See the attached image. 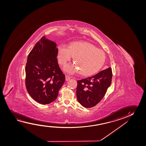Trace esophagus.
Returning a JSON list of instances; mask_svg holds the SVG:
<instances>
[{"mask_svg":"<svg viewBox=\"0 0 146 146\" xmlns=\"http://www.w3.org/2000/svg\"><path fill=\"white\" fill-rule=\"evenodd\" d=\"M70 77L68 75H66L65 76V79H66V81H68L70 79Z\"/></svg>","mask_w":146,"mask_h":146,"instance_id":"esophagus-1","label":"esophagus"}]
</instances>
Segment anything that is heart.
<instances>
[{"instance_id": "1", "label": "heart", "mask_w": 146, "mask_h": 146, "mask_svg": "<svg viewBox=\"0 0 146 146\" xmlns=\"http://www.w3.org/2000/svg\"><path fill=\"white\" fill-rule=\"evenodd\" d=\"M73 56L75 63L67 64L64 70L70 74L79 71L80 74L84 76H89L98 72L106 60L104 51L89 43L75 42L69 47L65 44L59 46L58 58L60 64L64 65Z\"/></svg>"}]
</instances>
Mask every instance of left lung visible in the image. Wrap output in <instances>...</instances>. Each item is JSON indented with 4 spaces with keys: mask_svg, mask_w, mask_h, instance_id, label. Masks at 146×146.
I'll use <instances>...</instances> for the list:
<instances>
[{
    "mask_svg": "<svg viewBox=\"0 0 146 146\" xmlns=\"http://www.w3.org/2000/svg\"><path fill=\"white\" fill-rule=\"evenodd\" d=\"M112 78V69L109 67L94 76L78 80L76 94L78 102L85 108L96 105L106 94Z\"/></svg>",
    "mask_w": 146,
    "mask_h": 146,
    "instance_id": "obj_1",
    "label": "left lung"
}]
</instances>
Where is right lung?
I'll return each instance as SVG.
<instances>
[{
    "label": "right lung",
    "mask_w": 146,
    "mask_h": 146,
    "mask_svg": "<svg viewBox=\"0 0 146 146\" xmlns=\"http://www.w3.org/2000/svg\"><path fill=\"white\" fill-rule=\"evenodd\" d=\"M58 48L42 37L28 54L25 66V85L29 94L41 104L55 100L65 76L58 65Z\"/></svg>",
    "instance_id": "add662e5"
}]
</instances>
